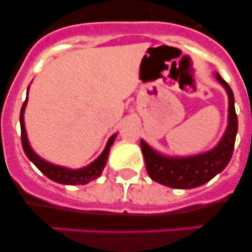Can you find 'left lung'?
<instances>
[{"label":"left lung","mask_w":252,"mask_h":252,"mask_svg":"<svg viewBox=\"0 0 252 252\" xmlns=\"http://www.w3.org/2000/svg\"><path fill=\"white\" fill-rule=\"evenodd\" d=\"M228 94V125L225 135L216 147L205 154L189 158H167L152 150L141 140L146 170L154 181L174 189H193L209 182L230 162L237 133V116L231 87L215 73Z\"/></svg>","instance_id":"obj_1"}]
</instances>
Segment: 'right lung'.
Returning a JSON list of instances; mask_svg holds the SVG:
<instances>
[{
    "instance_id": "add662e5",
    "label": "right lung",
    "mask_w": 252,
    "mask_h": 252,
    "mask_svg": "<svg viewBox=\"0 0 252 252\" xmlns=\"http://www.w3.org/2000/svg\"><path fill=\"white\" fill-rule=\"evenodd\" d=\"M27 103V97L25 100L22 108H21L20 114V124H21V141H22V147H24V151L26 154L27 158L32 161V162L36 165V167L42 172L45 176H47L48 179L52 180L55 182H59V184L63 185H85L89 184L92 180L97 179L98 176H101L102 174V170L105 168L106 160L108 158V152H110V147L114 144L115 138H116V133L114 136H111L110 140H108L107 145H106L105 150H103L102 154L98 156L96 160L92 163H90L89 166L84 168H80V170H71L67 167H62V166L52 165V163L47 162L43 158H41L38 155H36L33 152V150L31 149L29 144V140H27L26 135V128H25V121H24V112L25 107H26Z\"/></svg>"
}]
</instances>
